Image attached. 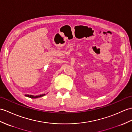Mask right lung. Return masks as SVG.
Masks as SVG:
<instances>
[{"mask_svg": "<svg viewBox=\"0 0 132 132\" xmlns=\"http://www.w3.org/2000/svg\"><path fill=\"white\" fill-rule=\"evenodd\" d=\"M45 94H40L39 96H33V95H29V94H25V96L31 98H39L45 96Z\"/></svg>", "mask_w": 132, "mask_h": 132, "instance_id": "obj_1", "label": "right lung"}]
</instances>
